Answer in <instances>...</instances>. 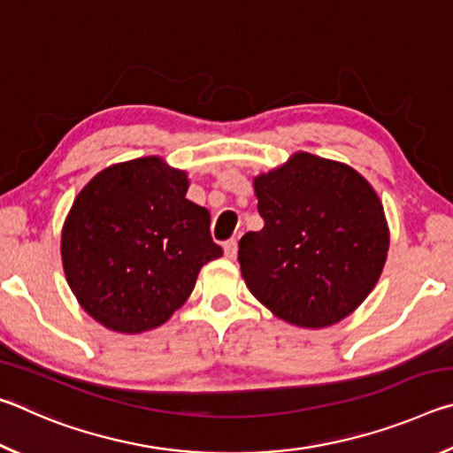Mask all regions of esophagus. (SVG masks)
<instances>
[{
  "mask_svg": "<svg viewBox=\"0 0 453 453\" xmlns=\"http://www.w3.org/2000/svg\"><path fill=\"white\" fill-rule=\"evenodd\" d=\"M224 251H226V257L227 259H235V256H237V242L235 240H227L224 243Z\"/></svg>",
  "mask_w": 453,
  "mask_h": 453,
  "instance_id": "34e87169",
  "label": "esophagus"
}]
</instances>
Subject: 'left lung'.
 <instances>
[{
  "instance_id": "obj_1",
  "label": "left lung",
  "mask_w": 453,
  "mask_h": 453,
  "mask_svg": "<svg viewBox=\"0 0 453 453\" xmlns=\"http://www.w3.org/2000/svg\"><path fill=\"white\" fill-rule=\"evenodd\" d=\"M254 186L264 227L240 240L245 286L289 324L326 327L349 316L388 256L373 188L351 167L311 153H296Z\"/></svg>"
}]
</instances>
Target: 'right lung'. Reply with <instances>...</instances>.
Instances as JSON below:
<instances>
[{"label": "right lung", "mask_w": 453, "mask_h": 453, "mask_svg": "<svg viewBox=\"0 0 453 453\" xmlns=\"http://www.w3.org/2000/svg\"><path fill=\"white\" fill-rule=\"evenodd\" d=\"M188 178L159 157L99 172L80 191L61 232L67 283L81 308L121 334L170 319L197 273L224 250L210 211L186 199Z\"/></svg>", "instance_id": "1"}]
</instances>
